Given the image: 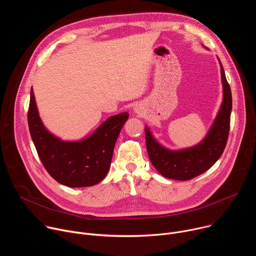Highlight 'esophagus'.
Returning a JSON list of instances; mask_svg holds the SVG:
<instances>
[{"instance_id":"34e87169","label":"esophagus","mask_w":256,"mask_h":256,"mask_svg":"<svg viewBox=\"0 0 256 256\" xmlns=\"http://www.w3.org/2000/svg\"><path fill=\"white\" fill-rule=\"evenodd\" d=\"M134 109L136 114H140V112H142V109H140V106H136Z\"/></svg>"}]
</instances>
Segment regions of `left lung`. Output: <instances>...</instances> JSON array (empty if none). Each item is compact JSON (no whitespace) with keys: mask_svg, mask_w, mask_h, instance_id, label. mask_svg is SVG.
Segmentation results:
<instances>
[{"mask_svg":"<svg viewBox=\"0 0 256 256\" xmlns=\"http://www.w3.org/2000/svg\"><path fill=\"white\" fill-rule=\"evenodd\" d=\"M220 66L224 99L214 122L202 142L192 148L169 151L155 140L148 126L144 128L149 158L154 167L164 177L175 180L192 179L208 170L222 156L230 130L232 93L221 62Z\"/></svg>","mask_w":256,"mask_h":256,"instance_id":"1","label":"left lung"}]
</instances>
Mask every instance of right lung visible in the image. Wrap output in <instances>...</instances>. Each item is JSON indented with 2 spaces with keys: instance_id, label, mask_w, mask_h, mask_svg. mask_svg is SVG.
Here are the masks:
<instances>
[{
  "instance_id": "1",
  "label": "right lung",
  "mask_w": 256,
  "mask_h": 256,
  "mask_svg": "<svg viewBox=\"0 0 256 256\" xmlns=\"http://www.w3.org/2000/svg\"><path fill=\"white\" fill-rule=\"evenodd\" d=\"M128 118V112L114 116L87 138L64 142L44 126L32 88L30 91L27 120L36 151L48 174L68 188L92 186L104 179L118 136Z\"/></svg>"
}]
</instances>
